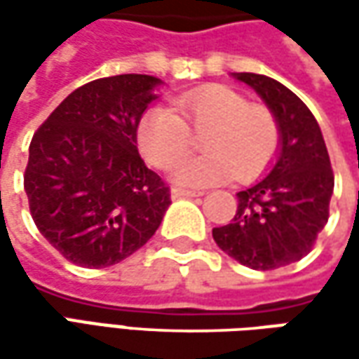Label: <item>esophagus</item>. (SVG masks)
Returning a JSON list of instances; mask_svg holds the SVG:
<instances>
[{
  "label": "esophagus",
  "mask_w": 359,
  "mask_h": 359,
  "mask_svg": "<svg viewBox=\"0 0 359 359\" xmlns=\"http://www.w3.org/2000/svg\"><path fill=\"white\" fill-rule=\"evenodd\" d=\"M172 196L173 198H200L201 191H196V189H182V187H173Z\"/></svg>",
  "instance_id": "34e87169"
}]
</instances>
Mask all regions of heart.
Here are the masks:
<instances>
[{
    "label": "heart",
    "instance_id": "heart-1",
    "mask_svg": "<svg viewBox=\"0 0 359 359\" xmlns=\"http://www.w3.org/2000/svg\"><path fill=\"white\" fill-rule=\"evenodd\" d=\"M201 133L200 158L180 161L172 177L182 186H210L236 177L252 182L280 151L282 131L266 105L250 104L228 86H205L180 95L173 109L151 107L137 123L140 151L154 168L168 170L191 149V132Z\"/></svg>",
    "mask_w": 359,
    "mask_h": 359
}]
</instances>
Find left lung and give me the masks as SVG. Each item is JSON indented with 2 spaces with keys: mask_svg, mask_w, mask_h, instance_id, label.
I'll return each mask as SVG.
<instances>
[{
  "mask_svg": "<svg viewBox=\"0 0 359 359\" xmlns=\"http://www.w3.org/2000/svg\"><path fill=\"white\" fill-rule=\"evenodd\" d=\"M254 88L278 118L282 144L266 177L238 191L233 219L214 228L229 257L252 269H278L308 255L330 217L334 173L324 135L308 105L283 83L233 74Z\"/></svg>",
  "mask_w": 359,
  "mask_h": 359,
  "instance_id": "left-lung-1",
  "label": "left lung"
}]
</instances>
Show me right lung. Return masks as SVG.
<instances>
[{"mask_svg":"<svg viewBox=\"0 0 359 359\" xmlns=\"http://www.w3.org/2000/svg\"><path fill=\"white\" fill-rule=\"evenodd\" d=\"M161 79L102 77L72 91L29 144L23 187L39 233L81 268L119 264L159 228L170 187L137 151Z\"/></svg>","mask_w":359,"mask_h":359,"instance_id":"add662e5","label":"right lung"}]
</instances>
